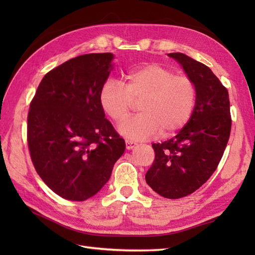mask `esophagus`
I'll return each instance as SVG.
<instances>
[{
  "instance_id": "obj_1",
  "label": "esophagus",
  "mask_w": 255,
  "mask_h": 255,
  "mask_svg": "<svg viewBox=\"0 0 255 255\" xmlns=\"http://www.w3.org/2000/svg\"><path fill=\"white\" fill-rule=\"evenodd\" d=\"M137 145L136 142L130 141V140H126V149L127 150H131L132 148H134Z\"/></svg>"
}]
</instances>
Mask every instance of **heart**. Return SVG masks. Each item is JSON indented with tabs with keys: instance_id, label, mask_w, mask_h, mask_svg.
<instances>
[{
	"instance_id": "1",
	"label": "heart",
	"mask_w": 255,
	"mask_h": 255,
	"mask_svg": "<svg viewBox=\"0 0 255 255\" xmlns=\"http://www.w3.org/2000/svg\"><path fill=\"white\" fill-rule=\"evenodd\" d=\"M197 100L194 81L184 74L156 63L144 64L124 77V85L107 81L100 93V102L114 123L122 124L134 101L140 114L121 127L125 137L144 140L161 131L169 137L180 131L191 119Z\"/></svg>"
}]
</instances>
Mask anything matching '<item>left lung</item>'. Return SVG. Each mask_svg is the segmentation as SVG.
Segmentation results:
<instances>
[{
	"mask_svg": "<svg viewBox=\"0 0 255 255\" xmlns=\"http://www.w3.org/2000/svg\"><path fill=\"white\" fill-rule=\"evenodd\" d=\"M169 57L194 81L196 106L175 137L152 144L155 156L145 182L161 196L177 199L194 193L217 169L230 137L231 115L228 91L207 66L181 52Z\"/></svg>",
	"mask_w": 255,
	"mask_h": 255,
	"instance_id": "8db88e82",
	"label": "left lung"
}]
</instances>
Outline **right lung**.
I'll use <instances>...</instances> for the list:
<instances>
[{"mask_svg": "<svg viewBox=\"0 0 255 255\" xmlns=\"http://www.w3.org/2000/svg\"><path fill=\"white\" fill-rule=\"evenodd\" d=\"M113 59L111 52L70 59L45 75L30 102L27 142L32 164L62 198L94 196L126 148L100 102Z\"/></svg>", "mask_w": 255, "mask_h": 255, "instance_id": "1", "label": "right lung"}]
</instances>
